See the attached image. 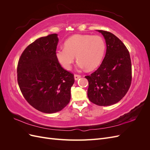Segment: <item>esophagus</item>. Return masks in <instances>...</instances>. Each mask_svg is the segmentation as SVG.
<instances>
[{
  "mask_svg": "<svg viewBox=\"0 0 150 150\" xmlns=\"http://www.w3.org/2000/svg\"><path fill=\"white\" fill-rule=\"evenodd\" d=\"M81 77V75H79V74H74V79L75 80H78V79H79Z\"/></svg>",
  "mask_w": 150,
  "mask_h": 150,
  "instance_id": "1",
  "label": "esophagus"
}]
</instances>
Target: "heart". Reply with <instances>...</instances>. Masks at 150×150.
<instances>
[{"instance_id": "1", "label": "heart", "mask_w": 150, "mask_h": 150, "mask_svg": "<svg viewBox=\"0 0 150 150\" xmlns=\"http://www.w3.org/2000/svg\"><path fill=\"white\" fill-rule=\"evenodd\" d=\"M105 51L106 44L101 36L77 34L66 40L64 47L56 50V57L63 68L69 70L76 56L78 66L91 71L100 65Z\"/></svg>"}]
</instances>
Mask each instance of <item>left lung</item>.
I'll return each instance as SVG.
<instances>
[{"label": "left lung", "mask_w": 150, "mask_h": 150, "mask_svg": "<svg viewBox=\"0 0 150 150\" xmlns=\"http://www.w3.org/2000/svg\"><path fill=\"white\" fill-rule=\"evenodd\" d=\"M106 40V52L98 69L85 78L89 86L88 96L98 106L119 102L128 92L132 79L131 58L121 40L110 32L98 30Z\"/></svg>", "instance_id": "1"}]
</instances>
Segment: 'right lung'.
Segmentation results:
<instances>
[{"label":"right lung","mask_w":150,"mask_h":150,"mask_svg":"<svg viewBox=\"0 0 150 150\" xmlns=\"http://www.w3.org/2000/svg\"><path fill=\"white\" fill-rule=\"evenodd\" d=\"M57 34L35 40L22 53L17 64V82L21 91L36 110L45 113L60 111L71 99L74 75L57 61Z\"/></svg>","instance_id":"1"}]
</instances>
